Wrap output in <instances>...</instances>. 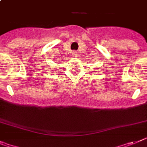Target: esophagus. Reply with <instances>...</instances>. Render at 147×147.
Here are the masks:
<instances>
[{
    "label": "esophagus",
    "instance_id": "obj_1",
    "mask_svg": "<svg viewBox=\"0 0 147 147\" xmlns=\"http://www.w3.org/2000/svg\"><path fill=\"white\" fill-rule=\"evenodd\" d=\"M72 54H73V56H77V52H76V51H73L72 52Z\"/></svg>",
    "mask_w": 147,
    "mask_h": 147
}]
</instances>
